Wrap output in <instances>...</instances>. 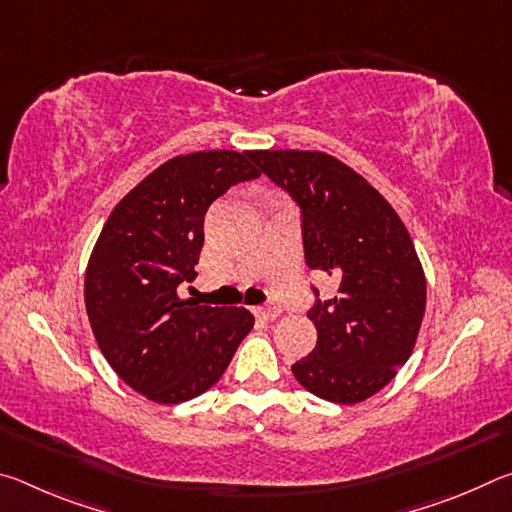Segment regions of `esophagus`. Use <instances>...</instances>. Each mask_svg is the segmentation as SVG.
Listing matches in <instances>:
<instances>
[{
	"label": "esophagus",
	"mask_w": 512,
	"mask_h": 512,
	"mask_svg": "<svg viewBox=\"0 0 512 512\" xmlns=\"http://www.w3.org/2000/svg\"><path fill=\"white\" fill-rule=\"evenodd\" d=\"M255 314H257L259 318H264V320H275L277 316H280V307L273 305V302H266V305L255 309Z\"/></svg>",
	"instance_id": "1"
}]
</instances>
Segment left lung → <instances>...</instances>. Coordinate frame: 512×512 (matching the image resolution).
<instances>
[{
    "label": "left lung",
    "instance_id": "left-lung-1",
    "mask_svg": "<svg viewBox=\"0 0 512 512\" xmlns=\"http://www.w3.org/2000/svg\"><path fill=\"white\" fill-rule=\"evenodd\" d=\"M259 171L300 207L309 268L339 280L334 298L307 311L318 341L291 366L309 393L357 404L409 361L427 280L409 230L391 203L348 164L320 151H250Z\"/></svg>",
    "mask_w": 512,
    "mask_h": 512
}]
</instances>
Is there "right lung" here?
I'll return each instance as SVG.
<instances>
[{
	"label": "right lung",
	"instance_id": "right-lung-1",
	"mask_svg": "<svg viewBox=\"0 0 512 512\" xmlns=\"http://www.w3.org/2000/svg\"><path fill=\"white\" fill-rule=\"evenodd\" d=\"M262 176L250 151H198L160 164L108 216L85 271V309L103 357L133 391L180 404L212 388L255 318L178 296L196 277L205 212Z\"/></svg>",
	"mask_w": 512,
	"mask_h": 512
}]
</instances>
